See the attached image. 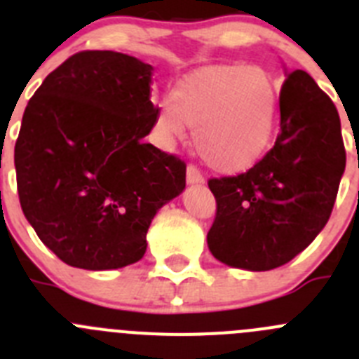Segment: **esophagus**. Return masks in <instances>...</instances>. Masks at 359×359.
Wrapping results in <instances>:
<instances>
[{
    "instance_id": "obj_1",
    "label": "esophagus",
    "mask_w": 359,
    "mask_h": 359,
    "mask_svg": "<svg viewBox=\"0 0 359 359\" xmlns=\"http://www.w3.org/2000/svg\"><path fill=\"white\" fill-rule=\"evenodd\" d=\"M186 179L187 184H191V186H200V184H203V177L200 175V172L195 166H187Z\"/></svg>"
}]
</instances>
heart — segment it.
<instances>
[{
  "instance_id": "b5f03b06",
  "label": "heart",
  "mask_w": 359,
  "mask_h": 359,
  "mask_svg": "<svg viewBox=\"0 0 359 359\" xmlns=\"http://www.w3.org/2000/svg\"><path fill=\"white\" fill-rule=\"evenodd\" d=\"M280 91L259 66H211L184 76L157 114L166 137L195 128V148L212 170L240 173L259 163L276 137Z\"/></svg>"
}]
</instances>
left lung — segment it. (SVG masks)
<instances>
[{"label": "left lung", "mask_w": 359, "mask_h": 359, "mask_svg": "<svg viewBox=\"0 0 359 359\" xmlns=\"http://www.w3.org/2000/svg\"><path fill=\"white\" fill-rule=\"evenodd\" d=\"M276 144L247 173L209 180L216 218L208 247L224 264H286L325 227L345 172L340 116L302 69H284Z\"/></svg>", "instance_id": "1"}]
</instances>
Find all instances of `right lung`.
I'll return each mask as SVG.
<instances>
[{
  "instance_id": "1",
  "label": "right lung",
  "mask_w": 359,
  "mask_h": 359,
  "mask_svg": "<svg viewBox=\"0 0 359 359\" xmlns=\"http://www.w3.org/2000/svg\"><path fill=\"white\" fill-rule=\"evenodd\" d=\"M154 67L118 51H80L44 79L15 141L21 209L55 256L83 270L137 263L186 164L150 143Z\"/></svg>"
}]
</instances>
